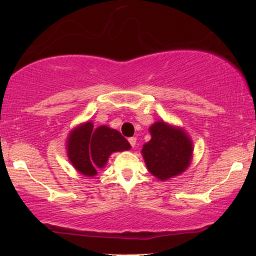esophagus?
<instances>
[{"instance_id":"34e87169","label":"esophagus","mask_w":256,"mask_h":256,"mask_svg":"<svg viewBox=\"0 0 256 256\" xmlns=\"http://www.w3.org/2000/svg\"><path fill=\"white\" fill-rule=\"evenodd\" d=\"M128 141H129V143H130V146H132V148H134L136 144V138H134V136H132V138H129Z\"/></svg>"}]
</instances>
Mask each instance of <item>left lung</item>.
<instances>
[{"label": "left lung", "instance_id": "1", "mask_svg": "<svg viewBox=\"0 0 256 256\" xmlns=\"http://www.w3.org/2000/svg\"><path fill=\"white\" fill-rule=\"evenodd\" d=\"M150 134L152 140L142 148L150 172L162 180L183 172L192 156V143L186 134L164 122L154 124Z\"/></svg>", "mask_w": 256, "mask_h": 256}]
</instances>
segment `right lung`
Wrapping results in <instances>:
<instances>
[{"label": "right lung", "mask_w": 256, "mask_h": 256, "mask_svg": "<svg viewBox=\"0 0 256 256\" xmlns=\"http://www.w3.org/2000/svg\"><path fill=\"white\" fill-rule=\"evenodd\" d=\"M92 122H86L72 130L68 140V155L73 166L85 176L96 174L98 168L106 166L114 152L130 149V144L120 132L101 126L94 129Z\"/></svg>", "instance_id": "add662e5"}]
</instances>
